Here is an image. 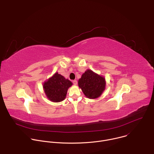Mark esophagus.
<instances>
[{"label": "esophagus", "mask_w": 154, "mask_h": 154, "mask_svg": "<svg viewBox=\"0 0 154 154\" xmlns=\"http://www.w3.org/2000/svg\"><path fill=\"white\" fill-rule=\"evenodd\" d=\"M72 83H74V85H76L77 84V80H73V81H72Z\"/></svg>", "instance_id": "1"}]
</instances>
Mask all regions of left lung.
Returning a JSON list of instances; mask_svg holds the SVG:
<instances>
[{
	"instance_id": "1",
	"label": "left lung",
	"mask_w": 154,
	"mask_h": 154,
	"mask_svg": "<svg viewBox=\"0 0 154 154\" xmlns=\"http://www.w3.org/2000/svg\"><path fill=\"white\" fill-rule=\"evenodd\" d=\"M78 84L88 98L96 99L99 97L105 90V80L104 77L88 69L82 74Z\"/></svg>"
}]
</instances>
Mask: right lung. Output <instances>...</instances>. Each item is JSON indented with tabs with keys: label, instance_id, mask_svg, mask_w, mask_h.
I'll return each mask as SVG.
<instances>
[{
	"label": "right lung",
	"instance_id": "1",
	"mask_svg": "<svg viewBox=\"0 0 154 154\" xmlns=\"http://www.w3.org/2000/svg\"><path fill=\"white\" fill-rule=\"evenodd\" d=\"M72 84L70 80L66 79L63 75L57 72L44 83L43 88L49 100L58 102L65 99L68 89Z\"/></svg>",
	"mask_w": 154,
	"mask_h": 154
}]
</instances>
